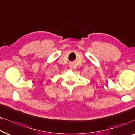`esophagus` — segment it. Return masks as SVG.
<instances>
[{
	"label": "esophagus",
	"mask_w": 135,
	"mask_h": 135,
	"mask_svg": "<svg viewBox=\"0 0 135 135\" xmlns=\"http://www.w3.org/2000/svg\"><path fill=\"white\" fill-rule=\"evenodd\" d=\"M69 68L70 69H72L73 68V65L72 64H69Z\"/></svg>",
	"instance_id": "esophagus-1"
}]
</instances>
